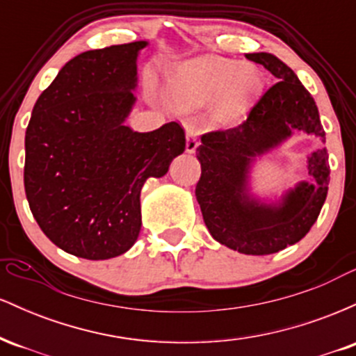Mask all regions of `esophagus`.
Instances as JSON below:
<instances>
[{"label":"esophagus","instance_id":"obj_1","mask_svg":"<svg viewBox=\"0 0 356 356\" xmlns=\"http://www.w3.org/2000/svg\"><path fill=\"white\" fill-rule=\"evenodd\" d=\"M197 147H199L197 132H195L194 127H186V152L194 154Z\"/></svg>","mask_w":356,"mask_h":356}]
</instances>
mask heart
I'll list each match as a JSON object with an SVG mask.
<instances>
[{
  "label": "heart",
  "mask_w": 356,
  "mask_h": 356,
  "mask_svg": "<svg viewBox=\"0 0 356 356\" xmlns=\"http://www.w3.org/2000/svg\"><path fill=\"white\" fill-rule=\"evenodd\" d=\"M261 88L256 68L234 60L206 55L182 63L170 79V97L179 107L211 104L212 120L231 124L246 115Z\"/></svg>",
  "instance_id": "obj_1"
}]
</instances>
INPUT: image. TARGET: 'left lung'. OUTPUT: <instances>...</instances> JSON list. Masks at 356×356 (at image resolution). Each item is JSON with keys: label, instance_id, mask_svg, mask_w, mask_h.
Masks as SVG:
<instances>
[{"label": "left lung", "instance_id": "8db88e82", "mask_svg": "<svg viewBox=\"0 0 356 356\" xmlns=\"http://www.w3.org/2000/svg\"><path fill=\"white\" fill-rule=\"evenodd\" d=\"M276 81L234 129L201 137L197 161L201 179L195 197L211 236L243 254L264 256L303 239L316 222L328 194L330 165L326 147L306 159L308 181L289 187L281 197L261 199L251 189L257 159L284 144L293 134L306 132L325 144V130L313 97L296 73L271 53H248Z\"/></svg>", "mask_w": 356, "mask_h": 356}]
</instances>
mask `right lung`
<instances>
[{"instance_id":"obj_1","label":"right lung","mask_w":356,"mask_h":356,"mask_svg":"<svg viewBox=\"0 0 356 356\" xmlns=\"http://www.w3.org/2000/svg\"><path fill=\"white\" fill-rule=\"evenodd\" d=\"M147 42L80 53L36 100L24 136V192L47 238L85 259L136 244L140 191L186 149L177 122L134 132L137 56Z\"/></svg>"}]
</instances>
